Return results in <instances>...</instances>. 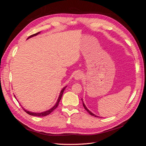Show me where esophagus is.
<instances>
[{
	"label": "esophagus",
	"mask_w": 146,
	"mask_h": 146,
	"mask_svg": "<svg viewBox=\"0 0 146 146\" xmlns=\"http://www.w3.org/2000/svg\"><path fill=\"white\" fill-rule=\"evenodd\" d=\"M82 78H83V74L82 72H77L74 76V78L76 79V80H80Z\"/></svg>",
	"instance_id": "34e87169"
}]
</instances>
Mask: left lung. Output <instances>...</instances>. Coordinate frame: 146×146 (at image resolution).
<instances>
[{
  "label": "left lung",
  "mask_w": 146,
  "mask_h": 146,
  "mask_svg": "<svg viewBox=\"0 0 146 146\" xmlns=\"http://www.w3.org/2000/svg\"><path fill=\"white\" fill-rule=\"evenodd\" d=\"M83 101V100H82ZM83 107L84 108H85V109L86 110V111L88 112V113H89L90 114H91V116H95V117H99V116H96V115H95V114H93V113H92L91 111H90V110H88L87 108H86V106H85V104H84L83 103Z\"/></svg>",
  "instance_id": "1"
}]
</instances>
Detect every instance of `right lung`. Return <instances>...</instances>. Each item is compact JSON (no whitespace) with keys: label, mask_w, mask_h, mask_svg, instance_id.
<instances>
[{"label":"right lung","mask_w":146,"mask_h":146,"mask_svg":"<svg viewBox=\"0 0 146 146\" xmlns=\"http://www.w3.org/2000/svg\"><path fill=\"white\" fill-rule=\"evenodd\" d=\"M39 33H40V32H38V33H35V34H33V35H31V36H30L27 39H29L30 38H32V37H33V36H36L37 35H38V34H39ZM66 86H65V87H64L63 89H62V90L61 91V92H60V96H59V97H58V100H57V101H56V103L55 104V105L54 106V107H53L52 108H51L50 109H49L48 110H47V111H43V112H42V113H33V112H32V111H27V110H25L24 108H23V110H24V111L27 113V114H30V115H31V116H38V117H42V116H47V115H48V114H50L53 111H54V110L55 109V108H56V107H58V104H59V102H60V100H61V98H62V96H63V92H64V90L66 89ZM15 96V95H14ZM15 98H16L15 97Z\"/></svg>","instance_id":"add662e5"}]
</instances>
